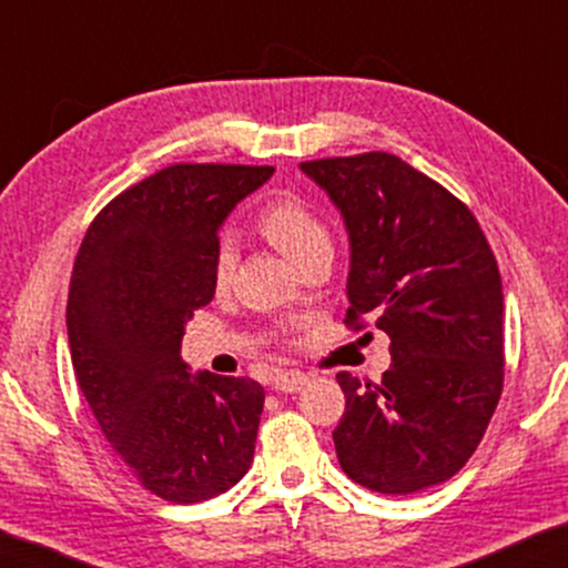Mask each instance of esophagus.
Listing matches in <instances>:
<instances>
[{"mask_svg":"<svg viewBox=\"0 0 568 568\" xmlns=\"http://www.w3.org/2000/svg\"><path fill=\"white\" fill-rule=\"evenodd\" d=\"M307 375L300 369H284V372H276L274 375V387L282 393H297L302 385H307Z\"/></svg>","mask_w":568,"mask_h":568,"instance_id":"esophagus-1","label":"esophagus"}]
</instances>
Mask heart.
<instances>
[{
	"mask_svg": "<svg viewBox=\"0 0 568 568\" xmlns=\"http://www.w3.org/2000/svg\"><path fill=\"white\" fill-rule=\"evenodd\" d=\"M258 224L271 243L290 258L294 266L310 253L331 247V232L325 222L297 196H278L261 209ZM237 263V247L230 237H222L212 255V278L216 286L230 282Z\"/></svg>",
	"mask_w": 568,
	"mask_h": 568,
	"instance_id": "obj_1",
	"label": "heart"
}]
</instances>
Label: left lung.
<instances>
[{
  "mask_svg": "<svg viewBox=\"0 0 568 568\" xmlns=\"http://www.w3.org/2000/svg\"><path fill=\"white\" fill-rule=\"evenodd\" d=\"M348 235L346 323L390 336L377 385L341 372L333 432L344 473L377 494L453 478L476 453L504 383V292L470 209L387 152L302 162Z\"/></svg>",
  "mask_w": 568,
  "mask_h": 568,
  "instance_id": "8db88e82",
  "label": "left lung"
}]
</instances>
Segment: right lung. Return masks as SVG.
<instances>
[{
    "mask_svg": "<svg viewBox=\"0 0 568 568\" xmlns=\"http://www.w3.org/2000/svg\"><path fill=\"white\" fill-rule=\"evenodd\" d=\"M274 168L173 165L90 224L67 302L77 383L113 453L160 499L193 504L245 476L263 387L191 372L185 325L214 297L216 232Z\"/></svg>",
    "mask_w": 568,
    "mask_h": 568,
    "instance_id": "right-lung-1",
    "label": "right lung"
}]
</instances>
